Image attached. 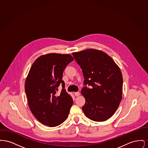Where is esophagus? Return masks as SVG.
<instances>
[{
  "label": "esophagus",
  "instance_id": "esophagus-1",
  "mask_svg": "<svg viewBox=\"0 0 148 148\" xmlns=\"http://www.w3.org/2000/svg\"><path fill=\"white\" fill-rule=\"evenodd\" d=\"M80 92H74V95H75V97H78V96H79L80 95Z\"/></svg>",
  "mask_w": 148,
  "mask_h": 148
}]
</instances>
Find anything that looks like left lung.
<instances>
[{
  "instance_id": "8db88e82",
  "label": "left lung",
  "mask_w": 148,
  "mask_h": 148,
  "mask_svg": "<svg viewBox=\"0 0 148 148\" xmlns=\"http://www.w3.org/2000/svg\"><path fill=\"white\" fill-rule=\"evenodd\" d=\"M84 77L82 110L86 117L104 121L113 115L122 99L123 77L119 67L105 52L88 49L72 53Z\"/></svg>"
}]
</instances>
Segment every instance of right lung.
<instances>
[{
    "label": "right lung",
    "mask_w": 148,
    "mask_h": 148,
    "mask_svg": "<svg viewBox=\"0 0 148 148\" xmlns=\"http://www.w3.org/2000/svg\"><path fill=\"white\" fill-rule=\"evenodd\" d=\"M74 60L70 54L49 53L38 57L32 64L25 83L29 107L39 122L49 127H56L67 119L73 100L62 89L57 94L62 84L66 65Z\"/></svg>",
    "instance_id": "right-lung-1"
}]
</instances>
